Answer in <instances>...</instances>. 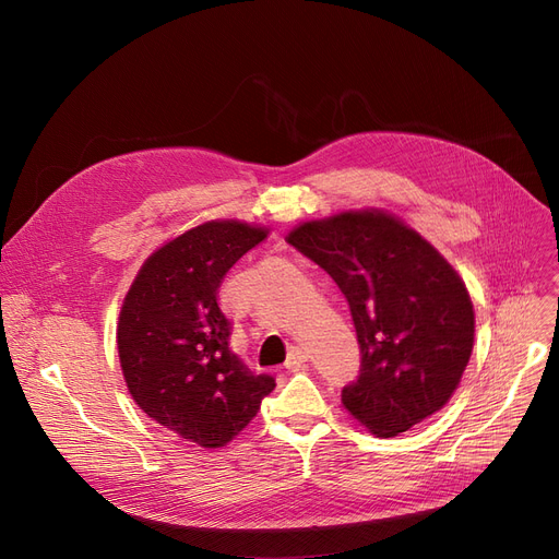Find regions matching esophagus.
<instances>
[{
  "label": "esophagus",
  "instance_id": "1",
  "mask_svg": "<svg viewBox=\"0 0 559 559\" xmlns=\"http://www.w3.org/2000/svg\"><path fill=\"white\" fill-rule=\"evenodd\" d=\"M308 350H304V348H292L289 350V356H287V360H285V369H289V371H297L304 362H308Z\"/></svg>",
  "mask_w": 559,
  "mask_h": 559
}]
</instances>
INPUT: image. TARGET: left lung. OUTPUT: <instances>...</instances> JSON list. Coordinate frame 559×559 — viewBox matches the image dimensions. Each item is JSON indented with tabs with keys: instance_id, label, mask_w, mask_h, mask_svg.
<instances>
[{
	"instance_id": "obj_1",
	"label": "left lung",
	"mask_w": 559,
	"mask_h": 559,
	"mask_svg": "<svg viewBox=\"0 0 559 559\" xmlns=\"http://www.w3.org/2000/svg\"><path fill=\"white\" fill-rule=\"evenodd\" d=\"M287 242L342 289L360 344V376L342 405L378 437L442 409L474 350L476 317L464 281L399 217L346 211L299 224Z\"/></svg>"
}]
</instances>
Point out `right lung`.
I'll return each instance as SVG.
<instances>
[{
	"instance_id": "obj_1",
	"label": "right lung",
	"mask_w": 559,
	"mask_h": 559,
	"mask_svg": "<svg viewBox=\"0 0 559 559\" xmlns=\"http://www.w3.org/2000/svg\"><path fill=\"white\" fill-rule=\"evenodd\" d=\"M267 233L238 219L181 233L144 260L120 310L117 350L133 401L203 449L228 444L276 388L233 354L230 321L217 306L226 272Z\"/></svg>"
}]
</instances>
